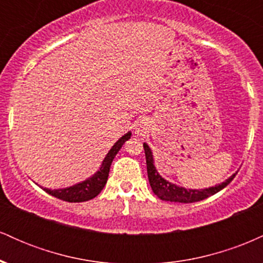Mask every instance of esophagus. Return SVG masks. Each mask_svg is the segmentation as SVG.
Here are the masks:
<instances>
[{"label": "esophagus", "instance_id": "34e87169", "mask_svg": "<svg viewBox=\"0 0 263 263\" xmlns=\"http://www.w3.org/2000/svg\"><path fill=\"white\" fill-rule=\"evenodd\" d=\"M146 126L147 125L143 121L137 122V125H136V128H135L136 134H137V135H143L144 132H146V129H147Z\"/></svg>", "mask_w": 263, "mask_h": 263}]
</instances>
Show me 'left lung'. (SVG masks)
Returning <instances> with one entry per match:
<instances>
[{"mask_svg":"<svg viewBox=\"0 0 263 263\" xmlns=\"http://www.w3.org/2000/svg\"><path fill=\"white\" fill-rule=\"evenodd\" d=\"M144 155H146V163H147V174H148V180L152 188L153 193L161 200L165 201H174V203H195V201L204 200V199L216 194L221 189H224L228 184L231 183L236 173L226 179L225 182L215 186H210L206 189H186L183 186H178L176 184L168 182L164 178L159 176L157 172L155 163H153V155L152 151L148 147V144L143 143Z\"/></svg>","mask_w":263,"mask_h":263,"instance_id":"left-lung-1","label":"left lung"}]
</instances>
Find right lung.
<instances>
[{
  "instance_id": "right-lung-1",
  "label": "right lung",
  "mask_w": 263,
  "mask_h": 263,
  "mask_svg": "<svg viewBox=\"0 0 263 263\" xmlns=\"http://www.w3.org/2000/svg\"><path fill=\"white\" fill-rule=\"evenodd\" d=\"M129 138H131V132H127L114 144L112 148L108 151L106 157L102 161L100 170L96 172L92 177H90L89 179L84 180L79 184H75L73 186H69V188L54 190L44 188V190L48 194L62 199L64 201H69V203H81V201H87L90 199H93L96 195L100 194V192L104 189L105 184L107 182L108 172H110L111 163H112L115 156L121 149L122 144Z\"/></svg>"
}]
</instances>
